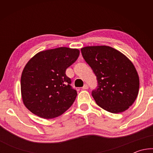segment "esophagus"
<instances>
[{
    "mask_svg": "<svg viewBox=\"0 0 153 153\" xmlns=\"http://www.w3.org/2000/svg\"><path fill=\"white\" fill-rule=\"evenodd\" d=\"M88 88V86L87 84H84V86L82 87V89L83 90H87Z\"/></svg>",
    "mask_w": 153,
    "mask_h": 153,
    "instance_id": "1",
    "label": "esophagus"
}]
</instances>
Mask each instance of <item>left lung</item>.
<instances>
[{
  "label": "left lung",
  "instance_id": "left-lung-1",
  "mask_svg": "<svg viewBox=\"0 0 153 153\" xmlns=\"http://www.w3.org/2000/svg\"><path fill=\"white\" fill-rule=\"evenodd\" d=\"M81 52L97 76L98 88L92 92L97 104L112 113L128 109L138 97L140 86L132 62L108 46H86Z\"/></svg>",
  "mask_w": 153,
  "mask_h": 153
}]
</instances>
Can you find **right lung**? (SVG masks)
Returning <instances> with one entry per match:
<instances>
[{"label":"right lung","mask_w":153,"mask_h":153,"mask_svg":"<svg viewBox=\"0 0 153 153\" xmlns=\"http://www.w3.org/2000/svg\"><path fill=\"white\" fill-rule=\"evenodd\" d=\"M79 55L76 48L59 47L36 54L25 65L21 77V92L24 105L44 119L61 115L77 97L65 74Z\"/></svg>","instance_id":"obj_1"}]
</instances>
